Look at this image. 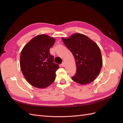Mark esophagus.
<instances>
[{
  "mask_svg": "<svg viewBox=\"0 0 123 123\" xmlns=\"http://www.w3.org/2000/svg\"><path fill=\"white\" fill-rule=\"evenodd\" d=\"M61 65H62V67H65V63L64 62H63L62 64H61Z\"/></svg>",
  "mask_w": 123,
  "mask_h": 123,
  "instance_id": "esophagus-1",
  "label": "esophagus"
}]
</instances>
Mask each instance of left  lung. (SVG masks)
Here are the masks:
<instances>
[{
	"instance_id": "8db88e82",
	"label": "left lung",
	"mask_w": 123,
	"mask_h": 123,
	"mask_svg": "<svg viewBox=\"0 0 123 123\" xmlns=\"http://www.w3.org/2000/svg\"><path fill=\"white\" fill-rule=\"evenodd\" d=\"M62 41L75 58L76 72L72 79L81 85L90 83L98 75L102 66L98 46L85 35L76 33Z\"/></svg>"
}]
</instances>
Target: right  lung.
I'll return each instance as SVG.
<instances>
[{
	"label": "right lung",
	"instance_id": "add662e5",
	"mask_svg": "<svg viewBox=\"0 0 123 123\" xmlns=\"http://www.w3.org/2000/svg\"><path fill=\"white\" fill-rule=\"evenodd\" d=\"M55 39L45 34L35 36L24 47L20 57L21 71L28 82L33 86L44 88L55 80L59 65L54 62L50 49Z\"/></svg>",
	"mask_w": 123,
	"mask_h": 123
}]
</instances>
